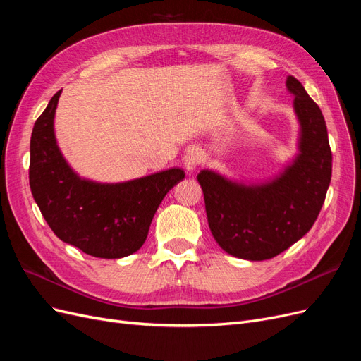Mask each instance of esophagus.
Returning <instances> with one entry per match:
<instances>
[{
  "label": "esophagus",
  "instance_id": "esophagus-1",
  "mask_svg": "<svg viewBox=\"0 0 361 361\" xmlns=\"http://www.w3.org/2000/svg\"><path fill=\"white\" fill-rule=\"evenodd\" d=\"M202 161H203V155L197 147L188 149V151H186V154H185V157H183V164H185V169L188 171H194L195 167L200 164Z\"/></svg>",
  "mask_w": 361,
  "mask_h": 361
}]
</instances>
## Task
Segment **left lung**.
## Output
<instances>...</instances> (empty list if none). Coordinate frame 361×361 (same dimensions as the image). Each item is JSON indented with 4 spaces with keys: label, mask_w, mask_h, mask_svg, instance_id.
<instances>
[{
    "label": "left lung",
    "mask_w": 361,
    "mask_h": 361,
    "mask_svg": "<svg viewBox=\"0 0 361 361\" xmlns=\"http://www.w3.org/2000/svg\"><path fill=\"white\" fill-rule=\"evenodd\" d=\"M300 123L299 154L279 176L239 183L212 170L198 173L209 228L227 254L263 261L279 255L312 228L331 179V151L324 116L303 85L287 78Z\"/></svg>",
    "instance_id": "obj_1"
}]
</instances>
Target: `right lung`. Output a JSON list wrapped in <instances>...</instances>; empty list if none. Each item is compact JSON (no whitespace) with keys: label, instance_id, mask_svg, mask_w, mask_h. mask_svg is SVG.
<instances>
[{"label":"right lung","instance_id":"1","mask_svg":"<svg viewBox=\"0 0 361 361\" xmlns=\"http://www.w3.org/2000/svg\"><path fill=\"white\" fill-rule=\"evenodd\" d=\"M61 91L35 121L30 145V186L37 206L58 238L97 258L139 251L166 194L185 178L169 169L119 183L80 178L56 145L54 119Z\"/></svg>","mask_w":361,"mask_h":361}]
</instances>
